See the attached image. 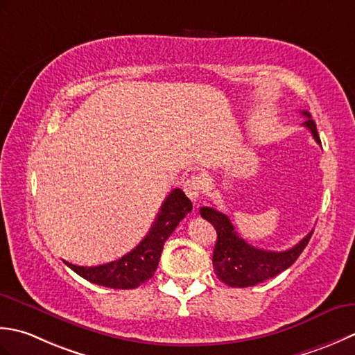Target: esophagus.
<instances>
[{
  "mask_svg": "<svg viewBox=\"0 0 355 355\" xmlns=\"http://www.w3.org/2000/svg\"><path fill=\"white\" fill-rule=\"evenodd\" d=\"M202 190H204V180L199 176H190L184 182V191L191 200H198Z\"/></svg>",
  "mask_w": 355,
  "mask_h": 355,
  "instance_id": "esophagus-1",
  "label": "esophagus"
}]
</instances>
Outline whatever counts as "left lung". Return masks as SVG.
I'll list each match as a JSON object with an SVG mask.
<instances>
[{
  "instance_id": "1",
  "label": "left lung",
  "mask_w": 355,
  "mask_h": 355,
  "mask_svg": "<svg viewBox=\"0 0 355 355\" xmlns=\"http://www.w3.org/2000/svg\"><path fill=\"white\" fill-rule=\"evenodd\" d=\"M302 114L306 118L305 127L313 133L314 139L320 144L315 122L311 119V114L306 110H303ZM200 216L211 223L216 233H218V242H216L213 251L216 276L225 285L234 288L254 286L288 270L305 250L311 234H313V231H311L297 245L286 251H265L245 242L236 233L228 216L218 211L216 208L202 207Z\"/></svg>"
}]
</instances>
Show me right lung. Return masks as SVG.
Listing matches in <instances>:
<instances>
[{"mask_svg": "<svg viewBox=\"0 0 355 355\" xmlns=\"http://www.w3.org/2000/svg\"><path fill=\"white\" fill-rule=\"evenodd\" d=\"M191 209V200L185 196L182 190L175 188L159 208L157 218L148 234L125 256L98 266H79L69 263L66 260L64 263L92 284L114 289L137 288L153 277L164 243Z\"/></svg>", "mask_w": 355, "mask_h": 355, "instance_id": "obj_1", "label": "right lung"}]
</instances>
